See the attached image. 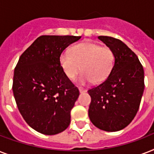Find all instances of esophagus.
<instances>
[{
  "label": "esophagus",
  "mask_w": 154,
  "mask_h": 154,
  "mask_svg": "<svg viewBox=\"0 0 154 154\" xmlns=\"http://www.w3.org/2000/svg\"><path fill=\"white\" fill-rule=\"evenodd\" d=\"M79 91L81 94H83V93H85V92H86V90L84 89H82V88H79Z\"/></svg>",
  "instance_id": "esophagus-1"
}]
</instances>
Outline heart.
<instances>
[{"label": "heart", "mask_w": 154, "mask_h": 154, "mask_svg": "<svg viewBox=\"0 0 154 154\" xmlns=\"http://www.w3.org/2000/svg\"><path fill=\"white\" fill-rule=\"evenodd\" d=\"M59 64L64 74L69 80H74L81 71L79 77L82 85L92 82L99 84L105 82L112 72L114 55L109 48L101 47L93 42H83L72 48L70 52L60 55Z\"/></svg>", "instance_id": "b5f03b06"}]
</instances>
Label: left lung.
Masks as SVG:
<instances>
[{
	"instance_id": "8db88e82",
	"label": "left lung",
	"mask_w": 154,
	"mask_h": 154,
	"mask_svg": "<svg viewBox=\"0 0 154 154\" xmlns=\"http://www.w3.org/2000/svg\"><path fill=\"white\" fill-rule=\"evenodd\" d=\"M113 53L114 65L105 82L88 90L91 97L89 117L98 129L122 130L133 121L143 95L144 69L137 56L118 39L99 36Z\"/></svg>"
}]
</instances>
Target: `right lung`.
Instances as JSON below:
<instances>
[{
	"label": "right lung",
	"mask_w": 154,
	"mask_h": 154,
	"mask_svg": "<svg viewBox=\"0 0 154 154\" xmlns=\"http://www.w3.org/2000/svg\"><path fill=\"white\" fill-rule=\"evenodd\" d=\"M82 37L41 36L21 54L14 69L13 92L27 124L45 135L67 129L79 90L66 77L60 55Z\"/></svg>",
	"instance_id": "add662e5"
}]
</instances>
